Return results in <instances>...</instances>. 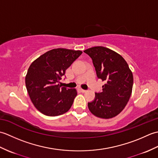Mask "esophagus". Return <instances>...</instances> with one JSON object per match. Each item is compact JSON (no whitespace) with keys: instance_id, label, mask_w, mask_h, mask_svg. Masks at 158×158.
Instances as JSON below:
<instances>
[{"instance_id":"esophagus-1","label":"esophagus","mask_w":158,"mask_h":158,"mask_svg":"<svg viewBox=\"0 0 158 158\" xmlns=\"http://www.w3.org/2000/svg\"><path fill=\"white\" fill-rule=\"evenodd\" d=\"M79 90H80V92H83V93H84V92H86L85 89H82V88H79Z\"/></svg>"}]
</instances>
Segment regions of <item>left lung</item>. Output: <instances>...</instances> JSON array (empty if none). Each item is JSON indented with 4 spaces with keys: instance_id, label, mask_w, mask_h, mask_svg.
I'll list each match as a JSON object with an SVG mask.
<instances>
[{
    "instance_id": "left-lung-1",
    "label": "left lung",
    "mask_w": 158,
    "mask_h": 158,
    "mask_svg": "<svg viewBox=\"0 0 158 158\" xmlns=\"http://www.w3.org/2000/svg\"><path fill=\"white\" fill-rule=\"evenodd\" d=\"M92 60L98 79L105 81L101 92L88 102L93 115L103 119L115 117L125 108L132 94V73L122 56L105 47L97 46L84 51Z\"/></svg>"
}]
</instances>
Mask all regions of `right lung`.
Instances as JSON below:
<instances>
[{
    "mask_svg": "<svg viewBox=\"0 0 158 158\" xmlns=\"http://www.w3.org/2000/svg\"><path fill=\"white\" fill-rule=\"evenodd\" d=\"M82 53L81 51L53 49L33 62L26 76V86L33 105L48 116H58L70 109L77 94L75 89L59 84L66 70Z\"/></svg>",
    "mask_w": 158,
    "mask_h": 158,
    "instance_id": "add662e5",
    "label": "right lung"
}]
</instances>
